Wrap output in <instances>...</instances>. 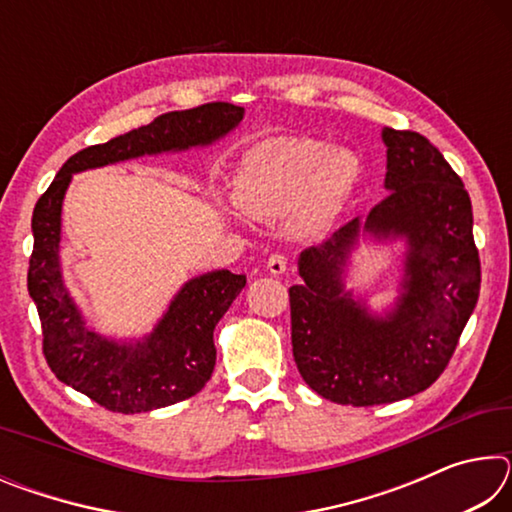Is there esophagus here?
Here are the masks:
<instances>
[{"mask_svg":"<svg viewBox=\"0 0 512 512\" xmlns=\"http://www.w3.org/2000/svg\"><path fill=\"white\" fill-rule=\"evenodd\" d=\"M287 266H289V257L282 255V253L271 255V257H268V262H266V268H268V273H271V275H282L284 271H287Z\"/></svg>","mask_w":512,"mask_h":512,"instance_id":"34e87169","label":"esophagus"}]
</instances>
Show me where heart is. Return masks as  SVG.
Segmentation results:
<instances>
[{
	"instance_id": "heart-1",
	"label": "heart",
	"mask_w": 512,
	"mask_h": 512,
	"mask_svg": "<svg viewBox=\"0 0 512 512\" xmlns=\"http://www.w3.org/2000/svg\"><path fill=\"white\" fill-rule=\"evenodd\" d=\"M361 158L348 146L314 137H275L246 155L235 180L239 207L255 219H275L296 210L307 230L336 219L361 180Z\"/></svg>"
}]
</instances>
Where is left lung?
<instances>
[{"mask_svg": "<svg viewBox=\"0 0 512 512\" xmlns=\"http://www.w3.org/2000/svg\"><path fill=\"white\" fill-rule=\"evenodd\" d=\"M388 196L320 246L302 250V284L289 289L293 359L325 400L375 406L429 388L458 345L479 300L481 262L463 180L427 137L384 128ZM402 236L401 298L370 315L342 287V266L358 235Z\"/></svg>", "mask_w": 512, "mask_h": 512, "instance_id": "obj_1", "label": "left lung"}]
</instances>
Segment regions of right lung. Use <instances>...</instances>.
Here are the masks:
<instances>
[{
  "mask_svg": "<svg viewBox=\"0 0 512 512\" xmlns=\"http://www.w3.org/2000/svg\"><path fill=\"white\" fill-rule=\"evenodd\" d=\"M241 119L244 108L225 101L164 112L151 124L74 153L38 198L27 284L42 323V352L63 384L103 409L153 411L201 391L216 363L214 327L246 287V275L212 271L189 280L153 332L135 343L97 334L85 323L60 273V212L72 173L140 155L207 146L228 135Z\"/></svg>",
  "mask_w": 512,
  "mask_h": 512,
  "instance_id": "add662e5",
  "label": "right lung"
}]
</instances>
